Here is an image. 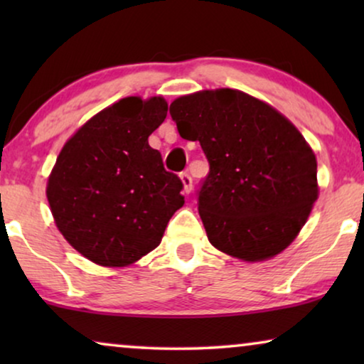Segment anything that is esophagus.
Returning <instances> with one entry per match:
<instances>
[{
	"label": "esophagus",
	"mask_w": 364,
	"mask_h": 364,
	"mask_svg": "<svg viewBox=\"0 0 364 364\" xmlns=\"http://www.w3.org/2000/svg\"><path fill=\"white\" fill-rule=\"evenodd\" d=\"M181 181L183 183V192L191 193L192 192V177L188 172H182L181 173Z\"/></svg>",
	"instance_id": "obj_1"
}]
</instances>
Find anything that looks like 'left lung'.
<instances>
[{
	"instance_id": "left-lung-1",
	"label": "left lung",
	"mask_w": 364,
	"mask_h": 364,
	"mask_svg": "<svg viewBox=\"0 0 364 364\" xmlns=\"http://www.w3.org/2000/svg\"><path fill=\"white\" fill-rule=\"evenodd\" d=\"M171 116L210 166L197 200L212 245L245 262L285 250L318 198L316 157L300 131L235 89L178 97Z\"/></svg>"
}]
</instances>
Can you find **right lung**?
I'll list each match as a JSON object with an SVG mask.
<instances>
[{
  "label": "right lung",
  "mask_w": 364,
  "mask_h": 364,
  "mask_svg": "<svg viewBox=\"0 0 364 364\" xmlns=\"http://www.w3.org/2000/svg\"><path fill=\"white\" fill-rule=\"evenodd\" d=\"M162 97H124L84 124L59 152L46 196L63 237L97 265L126 267L152 252L183 205L182 181L149 136Z\"/></svg>",
  "instance_id": "add662e5"
}]
</instances>
